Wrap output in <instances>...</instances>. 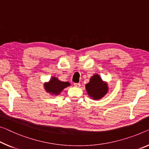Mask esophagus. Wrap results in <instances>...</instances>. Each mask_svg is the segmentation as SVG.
<instances>
[{
	"label": "esophagus",
	"mask_w": 149,
	"mask_h": 149,
	"mask_svg": "<svg viewBox=\"0 0 149 149\" xmlns=\"http://www.w3.org/2000/svg\"><path fill=\"white\" fill-rule=\"evenodd\" d=\"M74 86H75V87L79 88L80 86H81V84H80V83H74Z\"/></svg>",
	"instance_id": "34e87169"
}]
</instances>
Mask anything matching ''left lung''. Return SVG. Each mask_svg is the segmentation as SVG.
I'll use <instances>...</instances> for the list:
<instances>
[{"instance_id": "left-lung-1", "label": "left lung", "mask_w": 149, "mask_h": 149, "mask_svg": "<svg viewBox=\"0 0 149 149\" xmlns=\"http://www.w3.org/2000/svg\"><path fill=\"white\" fill-rule=\"evenodd\" d=\"M88 95L94 100L102 98L109 91L107 82L103 81L99 75L96 74L91 78L88 83L85 85Z\"/></svg>"}]
</instances>
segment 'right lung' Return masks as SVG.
<instances>
[{
	"mask_svg": "<svg viewBox=\"0 0 149 149\" xmlns=\"http://www.w3.org/2000/svg\"><path fill=\"white\" fill-rule=\"evenodd\" d=\"M70 85V82L61 81L58 78L52 77L50 81L44 84V88L46 92L49 93L51 95L57 96L60 95L64 88Z\"/></svg>",
	"mask_w": 149,
	"mask_h": 149,
	"instance_id": "1",
	"label": "right lung"
}]
</instances>
